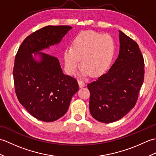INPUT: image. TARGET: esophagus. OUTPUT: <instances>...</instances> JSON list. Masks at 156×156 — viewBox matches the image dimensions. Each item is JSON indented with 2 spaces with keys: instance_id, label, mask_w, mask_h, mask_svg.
Here are the masks:
<instances>
[{
  "instance_id": "esophagus-1",
  "label": "esophagus",
  "mask_w": 156,
  "mask_h": 156,
  "mask_svg": "<svg viewBox=\"0 0 156 156\" xmlns=\"http://www.w3.org/2000/svg\"><path fill=\"white\" fill-rule=\"evenodd\" d=\"M78 84H79V87H80V88H82V87H84V86L86 85V84H85V82L83 81V80H79L78 81Z\"/></svg>"
}]
</instances>
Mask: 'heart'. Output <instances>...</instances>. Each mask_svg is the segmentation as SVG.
I'll return each instance as SVG.
<instances>
[{"label": "heart", "mask_w": 156, "mask_h": 156, "mask_svg": "<svg viewBox=\"0 0 156 156\" xmlns=\"http://www.w3.org/2000/svg\"><path fill=\"white\" fill-rule=\"evenodd\" d=\"M116 45L110 35L86 31L76 35L71 46L66 48L64 59L66 70L74 75L80 64L82 74L92 76L102 74L113 59Z\"/></svg>", "instance_id": "1"}]
</instances>
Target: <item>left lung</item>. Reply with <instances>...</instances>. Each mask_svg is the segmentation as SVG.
<instances>
[{
	"instance_id": "obj_1",
	"label": "left lung",
	"mask_w": 156,
	"mask_h": 156,
	"mask_svg": "<svg viewBox=\"0 0 156 156\" xmlns=\"http://www.w3.org/2000/svg\"><path fill=\"white\" fill-rule=\"evenodd\" d=\"M120 50L107 74L88 84L92 117L108 123L133 108L144 80V59L137 44L119 31Z\"/></svg>"
}]
</instances>
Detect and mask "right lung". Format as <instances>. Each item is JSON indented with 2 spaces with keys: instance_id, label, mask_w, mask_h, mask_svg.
Listing matches in <instances>:
<instances>
[{
  "instance_id": "add662e5",
  "label": "right lung",
  "mask_w": 156,
  "mask_h": 156,
  "mask_svg": "<svg viewBox=\"0 0 156 156\" xmlns=\"http://www.w3.org/2000/svg\"><path fill=\"white\" fill-rule=\"evenodd\" d=\"M71 29L49 25L39 29L25 39L15 55L12 74L16 97L29 113L42 121L64 116L79 86L76 78L63 73L57 58L39 52L41 59L37 62L31 54L58 44Z\"/></svg>"
}]
</instances>
